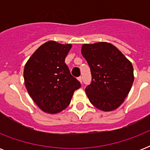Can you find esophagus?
Returning a JSON list of instances; mask_svg holds the SVG:
<instances>
[{"mask_svg":"<svg viewBox=\"0 0 150 150\" xmlns=\"http://www.w3.org/2000/svg\"><path fill=\"white\" fill-rule=\"evenodd\" d=\"M78 80L79 81L80 83H82V77H81V76H80V77L78 78Z\"/></svg>","mask_w":150,"mask_h":150,"instance_id":"34e87169","label":"esophagus"}]
</instances>
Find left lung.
I'll use <instances>...</instances> for the list:
<instances>
[{
	"label": "left lung",
	"mask_w": 150,
	"mask_h": 150,
	"mask_svg": "<svg viewBox=\"0 0 150 150\" xmlns=\"http://www.w3.org/2000/svg\"><path fill=\"white\" fill-rule=\"evenodd\" d=\"M82 56L92 74L86 93L94 107L112 111L122 104L134 82L131 61L111 43L98 42L82 46Z\"/></svg>",
	"instance_id": "left-lung-1"
}]
</instances>
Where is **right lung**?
Segmentation results:
<instances>
[{
    "label": "right lung",
    "mask_w": 150,
    "mask_h": 150,
    "mask_svg": "<svg viewBox=\"0 0 150 150\" xmlns=\"http://www.w3.org/2000/svg\"><path fill=\"white\" fill-rule=\"evenodd\" d=\"M72 45L48 41L34 52L24 68L25 86L39 108L57 114L70 103L73 93L81 87L64 63Z\"/></svg>",
    "instance_id": "1"
}]
</instances>
